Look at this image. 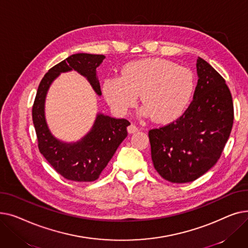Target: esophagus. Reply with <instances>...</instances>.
Segmentation results:
<instances>
[{
    "label": "esophagus",
    "mask_w": 248,
    "mask_h": 248,
    "mask_svg": "<svg viewBox=\"0 0 248 248\" xmlns=\"http://www.w3.org/2000/svg\"><path fill=\"white\" fill-rule=\"evenodd\" d=\"M127 132L129 134L137 133V132H139V127L137 125H135V124H131V125L127 126Z\"/></svg>",
    "instance_id": "34e87169"
}]
</instances>
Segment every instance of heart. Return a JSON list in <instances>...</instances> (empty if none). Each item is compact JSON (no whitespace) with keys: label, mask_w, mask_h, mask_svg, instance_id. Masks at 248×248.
I'll use <instances>...</instances> for the list:
<instances>
[{"label":"heart","mask_w":248,"mask_h":248,"mask_svg":"<svg viewBox=\"0 0 248 248\" xmlns=\"http://www.w3.org/2000/svg\"><path fill=\"white\" fill-rule=\"evenodd\" d=\"M194 87V76L188 68L166 59L146 58L125 64L121 77L107 78L103 94L119 114L134 108L140 94L146 107L142 113L151 114L157 123L169 124L185 111Z\"/></svg>","instance_id":"b5f03b06"}]
</instances>
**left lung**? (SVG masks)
<instances>
[{"mask_svg":"<svg viewBox=\"0 0 248 248\" xmlns=\"http://www.w3.org/2000/svg\"><path fill=\"white\" fill-rule=\"evenodd\" d=\"M197 73L193 101L184 114L149 131L154 167L172 183L195 181L211 169L233 125V101L224 78L200 57Z\"/></svg>","mask_w":248,"mask_h":248,"instance_id":"obj_1","label":"left lung"}]
</instances>
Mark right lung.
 <instances>
[{
    "instance_id": "obj_1",
    "label": "right lung",
    "mask_w": 248,
    "mask_h": 248,
    "mask_svg": "<svg viewBox=\"0 0 248 248\" xmlns=\"http://www.w3.org/2000/svg\"><path fill=\"white\" fill-rule=\"evenodd\" d=\"M104 55L77 53L50 68L38 86L32 108L38 149L48 163L63 178L75 182H93L99 178L116 149L127 136L131 124L125 119H113L98 114L90 133L82 140L66 145L57 140L47 127L44 116V101L47 90L60 72L76 70L84 75L97 94H101L96 78V67Z\"/></svg>"
}]
</instances>
